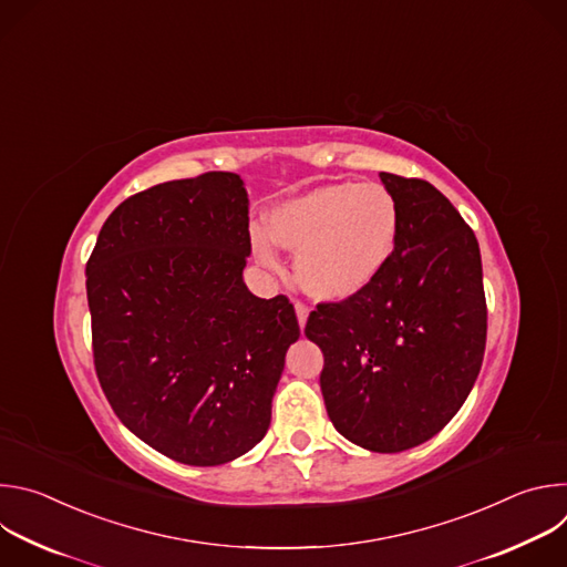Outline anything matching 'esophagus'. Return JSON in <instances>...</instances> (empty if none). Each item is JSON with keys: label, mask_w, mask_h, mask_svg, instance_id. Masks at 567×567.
Masks as SVG:
<instances>
[{"label": "esophagus", "mask_w": 567, "mask_h": 567, "mask_svg": "<svg viewBox=\"0 0 567 567\" xmlns=\"http://www.w3.org/2000/svg\"><path fill=\"white\" fill-rule=\"evenodd\" d=\"M307 313H309L307 305H305V302H296V316H298L300 328H305V322H307Z\"/></svg>", "instance_id": "esophagus-1"}]
</instances>
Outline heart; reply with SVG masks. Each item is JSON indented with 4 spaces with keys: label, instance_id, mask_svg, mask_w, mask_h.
Returning <instances> with one entry per match:
<instances>
[{
    "label": "heart",
    "instance_id": "b5f03b06",
    "mask_svg": "<svg viewBox=\"0 0 567 567\" xmlns=\"http://www.w3.org/2000/svg\"><path fill=\"white\" fill-rule=\"evenodd\" d=\"M401 228L396 197L383 184H332L276 206L269 233L298 254L300 287L318 300H346L363 291L390 262ZM258 260L278 269L271 239L254 235Z\"/></svg>",
    "mask_w": 567,
    "mask_h": 567
}]
</instances>
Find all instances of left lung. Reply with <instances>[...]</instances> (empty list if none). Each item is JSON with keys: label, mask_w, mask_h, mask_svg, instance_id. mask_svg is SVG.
<instances>
[{"label": "left lung", "mask_w": 567, "mask_h": 567, "mask_svg": "<svg viewBox=\"0 0 567 567\" xmlns=\"http://www.w3.org/2000/svg\"><path fill=\"white\" fill-rule=\"evenodd\" d=\"M401 228L363 291L318 302L305 334L326 357L320 390L334 429L374 453L440 433L468 396L487 343L480 247L429 182L381 173Z\"/></svg>", "instance_id": "obj_1"}]
</instances>
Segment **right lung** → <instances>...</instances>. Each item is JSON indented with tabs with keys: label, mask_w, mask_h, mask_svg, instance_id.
Here are the masks:
<instances>
[{
	"label": "right lung",
	"mask_w": 567,
	"mask_h": 567,
	"mask_svg": "<svg viewBox=\"0 0 567 567\" xmlns=\"http://www.w3.org/2000/svg\"><path fill=\"white\" fill-rule=\"evenodd\" d=\"M249 197L204 173L127 197L87 260L92 348L118 420L154 451L215 466L251 451L300 328L287 296H254Z\"/></svg>",
	"instance_id": "obj_1"
}]
</instances>
